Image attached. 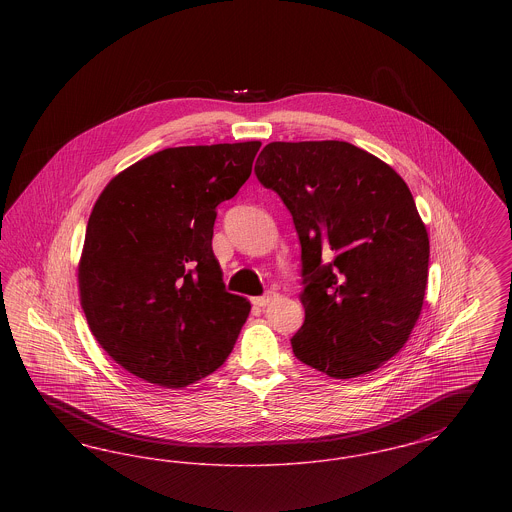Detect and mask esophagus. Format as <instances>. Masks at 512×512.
Listing matches in <instances>:
<instances>
[{
	"instance_id": "34e87169",
	"label": "esophagus",
	"mask_w": 512,
	"mask_h": 512,
	"mask_svg": "<svg viewBox=\"0 0 512 512\" xmlns=\"http://www.w3.org/2000/svg\"><path fill=\"white\" fill-rule=\"evenodd\" d=\"M276 297V293L267 292L265 295H259V297H253L251 301H253V305H257V307H267L268 303L272 301Z\"/></svg>"
}]
</instances>
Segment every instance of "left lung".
Instances as JSON below:
<instances>
[{
  "mask_svg": "<svg viewBox=\"0 0 512 512\" xmlns=\"http://www.w3.org/2000/svg\"><path fill=\"white\" fill-rule=\"evenodd\" d=\"M259 182L292 213L305 322L293 355L332 378L390 361L420 317L430 242L405 180L347 142H272Z\"/></svg>",
  "mask_w": 512,
  "mask_h": 512,
  "instance_id": "left-lung-1",
  "label": "left lung"
}]
</instances>
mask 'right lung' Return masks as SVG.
Returning <instances> with one entry per match:
<instances>
[{"mask_svg":"<svg viewBox=\"0 0 512 512\" xmlns=\"http://www.w3.org/2000/svg\"><path fill=\"white\" fill-rule=\"evenodd\" d=\"M261 142L169 147L117 174L92 209L78 265L92 334L130 374L184 388L230 355L249 301L226 292L217 207L251 174Z\"/></svg>","mask_w":512,"mask_h":512,"instance_id":"obj_1","label":"right lung"}]
</instances>
